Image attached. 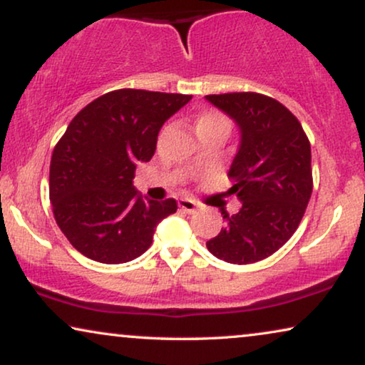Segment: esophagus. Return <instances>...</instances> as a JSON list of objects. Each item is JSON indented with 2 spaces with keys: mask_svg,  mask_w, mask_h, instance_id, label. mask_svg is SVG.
I'll return each mask as SVG.
<instances>
[{
  "mask_svg": "<svg viewBox=\"0 0 365 365\" xmlns=\"http://www.w3.org/2000/svg\"><path fill=\"white\" fill-rule=\"evenodd\" d=\"M178 207L187 213H195V210H197V203L190 200V198H180Z\"/></svg>",
  "mask_w": 365,
  "mask_h": 365,
  "instance_id": "obj_1",
  "label": "esophagus"
}]
</instances>
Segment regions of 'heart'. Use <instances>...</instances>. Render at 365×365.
Returning a JSON list of instances; mask_svg holds the SVG:
<instances>
[{
    "label": "heart",
    "mask_w": 365,
    "mask_h": 365,
    "mask_svg": "<svg viewBox=\"0 0 365 365\" xmlns=\"http://www.w3.org/2000/svg\"><path fill=\"white\" fill-rule=\"evenodd\" d=\"M210 126H220V128L228 130L230 128V123H228L227 116L218 113V111H203V113L197 118V130L210 128Z\"/></svg>",
    "instance_id": "1"
}]
</instances>
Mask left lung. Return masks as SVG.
Wrapping results in <instances>:
<instances>
[{"mask_svg": "<svg viewBox=\"0 0 365 365\" xmlns=\"http://www.w3.org/2000/svg\"><path fill=\"white\" fill-rule=\"evenodd\" d=\"M205 98L240 130L227 193L242 203L223 215L227 225L207 249L228 264H254L279 250L302 220L314 187L309 138L292 111L270 96L242 91Z\"/></svg>", "mask_w": 365, "mask_h": 365, "instance_id": "obj_1", "label": "left lung"}]
</instances>
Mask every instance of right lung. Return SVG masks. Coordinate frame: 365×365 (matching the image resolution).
Listing matches in <instances>:
<instances>
[{"mask_svg":"<svg viewBox=\"0 0 365 365\" xmlns=\"http://www.w3.org/2000/svg\"><path fill=\"white\" fill-rule=\"evenodd\" d=\"M192 95L123 88L101 95L70 121L50 165L55 220L75 249L101 264H125L152 245L177 202L145 200L135 168L150 162L160 128Z\"/></svg>","mask_w":365,"mask_h":365,"instance_id":"right-lung-1","label":"right lung"}]
</instances>
